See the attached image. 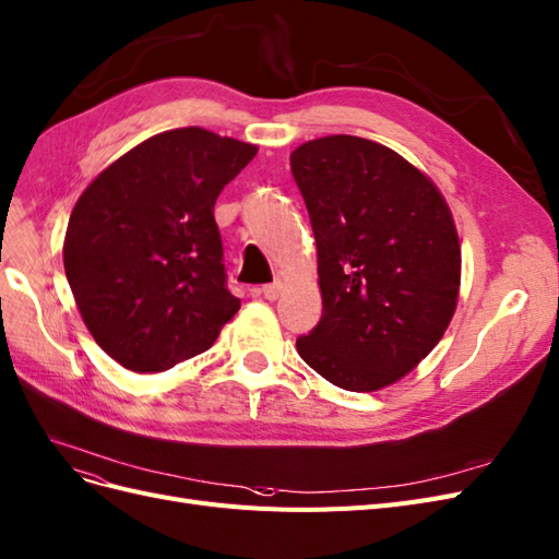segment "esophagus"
<instances>
[{
	"mask_svg": "<svg viewBox=\"0 0 559 559\" xmlns=\"http://www.w3.org/2000/svg\"><path fill=\"white\" fill-rule=\"evenodd\" d=\"M282 294V282H273V284H265L261 288H257V296H263L265 300H277Z\"/></svg>",
	"mask_w": 559,
	"mask_h": 559,
	"instance_id": "1",
	"label": "esophagus"
}]
</instances>
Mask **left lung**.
Masks as SVG:
<instances>
[{"mask_svg": "<svg viewBox=\"0 0 559 559\" xmlns=\"http://www.w3.org/2000/svg\"><path fill=\"white\" fill-rule=\"evenodd\" d=\"M310 213L323 312L300 358L344 391L412 372L444 335L460 288V240L435 182L386 145L325 136L292 152Z\"/></svg>", "mask_w": 559, "mask_h": 559, "instance_id": "1", "label": "left lung"}]
</instances>
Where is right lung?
<instances>
[{
	"label": "right lung",
	"instance_id": "right-lung-1",
	"mask_svg": "<svg viewBox=\"0 0 559 559\" xmlns=\"http://www.w3.org/2000/svg\"><path fill=\"white\" fill-rule=\"evenodd\" d=\"M257 150L170 129L112 162L75 203L67 280L87 331L122 368L162 372L194 358L240 310L213 210Z\"/></svg>",
	"mask_w": 559,
	"mask_h": 559
}]
</instances>
